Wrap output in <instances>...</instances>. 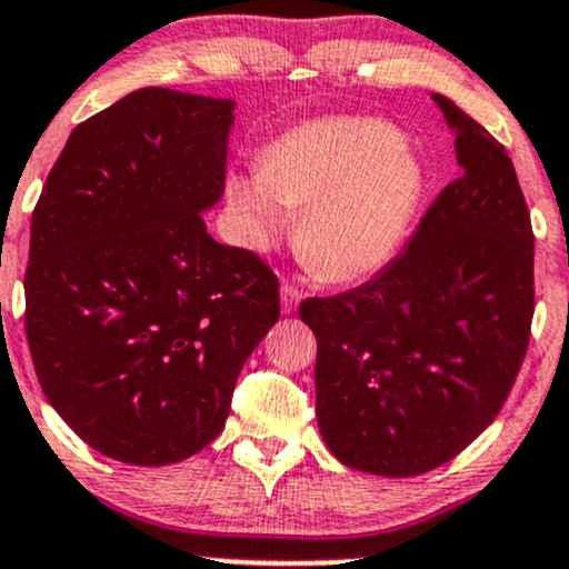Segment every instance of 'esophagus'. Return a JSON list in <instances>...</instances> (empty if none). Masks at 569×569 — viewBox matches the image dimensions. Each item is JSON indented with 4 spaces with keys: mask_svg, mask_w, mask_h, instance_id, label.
Wrapping results in <instances>:
<instances>
[{
    "mask_svg": "<svg viewBox=\"0 0 569 569\" xmlns=\"http://www.w3.org/2000/svg\"><path fill=\"white\" fill-rule=\"evenodd\" d=\"M279 292H282V311H284V315H292L298 303H301L303 292L298 290L296 284H290V282H284L282 290H279Z\"/></svg>",
    "mask_w": 569,
    "mask_h": 569,
    "instance_id": "obj_1",
    "label": "esophagus"
}]
</instances>
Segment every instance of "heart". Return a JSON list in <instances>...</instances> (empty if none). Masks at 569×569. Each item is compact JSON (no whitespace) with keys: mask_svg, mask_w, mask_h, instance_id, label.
Returning <instances> with one entry per match:
<instances>
[{"mask_svg":"<svg viewBox=\"0 0 569 569\" xmlns=\"http://www.w3.org/2000/svg\"><path fill=\"white\" fill-rule=\"evenodd\" d=\"M426 168L405 136L375 116H328L273 140L260 170L228 179L243 241L268 252L292 213L298 258L326 282H363L405 247L426 198Z\"/></svg>","mask_w":569,"mask_h":569,"instance_id":"1","label":"heart"}]
</instances>
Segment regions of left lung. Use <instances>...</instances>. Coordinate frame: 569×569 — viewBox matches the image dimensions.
Instances as JSON below:
<instances>
[{
  "label": "left lung",
  "instance_id": "obj_1",
  "mask_svg": "<svg viewBox=\"0 0 569 569\" xmlns=\"http://www.w3.org/2000/svg\"><path fill=\"white\" fill-rule=\"evenodd\" d=\"M453 184L371 282L298 309L317 336V426L345 467L431 472L502 409L529 345L535 236L505 146L448 97Z\"/></svg>",
  "mask_w": 569,
  "mask_h": 569
}]
</instances>
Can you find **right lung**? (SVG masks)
Masks as SVG:
<instances>
[{
  "label": "right lung",
  "instance_id": "right-lung-1",
  "mask_svg": "<svg viewBox=\"0 0 569 569\" xmlns=\"http://www.w3.org/2000/svg\"><path fill=\"white\" fill-rule=\"evenodd\" d=\"M233 100L138 89L78 124L32 213L27 339L83 442L164 467L222 431L238 371L279 320L258 254L209 236Z\"/></svg>",
  "mask_w": 569,
  "mask_h": 569
}]
</instances>
